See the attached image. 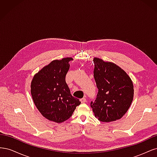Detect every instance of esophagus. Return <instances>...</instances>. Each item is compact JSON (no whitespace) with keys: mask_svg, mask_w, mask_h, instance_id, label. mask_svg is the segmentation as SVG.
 <instances>
[{"mask_svg":"<svg viewBox=\"0 0 157 157\" xmlns=\"http://www.w3.org/2000/svg\"><path fill=\"white\" fill-rule=\"evenodd\" d=\"M80 101H81V103H86V99L84 98H82V99H80Z\"/></svg>","mask_w":157,"mask_h":157,"instance_id":"1","label":"esophagus"}]
</instances>
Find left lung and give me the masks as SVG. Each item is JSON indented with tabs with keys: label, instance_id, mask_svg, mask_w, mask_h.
Instances as JSON below:
<instances>
[{
	"label": "left lung",
	"instance_id": "left-lung-1",
	"mask_svg": "<svg viewBox=\"0 0 157 157\" xmlns=\"http://www.w3.org/2000/svg\"><path fill=\"white\" fill-rule=\"evenodd\" d=\"M94 77L98 92L90 106L99 121L109 122L120 119L129 109L134 97L132 80L117 65L94 59Z\"/></svg>",
	"mask_w": 157,
	"mask_h": 157
}]
</instances>
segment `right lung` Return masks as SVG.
I'll use <instances>...</instances> for the list:
<instances>
[{"instance_id": "1", "label": "right lung", "mask_w": 157, "mask_h": 157, "mask_svg": "<svg viewBox=\"0 0 157 157\" xmlns=\"http://www.w3.org/2000/svg\"><path fill=\"white\" fill-rule=\"evenodd\" d=\"M71 58L54 60L33 78L31 92L36 108L47 119L63 122L72 116L79 99L71 94L65 81Z\"/></svg>"}]
</instances>
